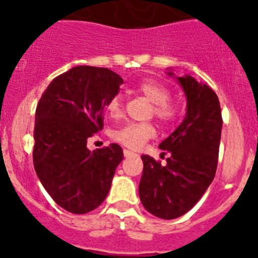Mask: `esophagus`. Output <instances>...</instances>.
<instances>
[{
    "instance_id": "1",
    "label": "esophagus",
    "mask_w": 258,
    "mask_h": 258,
    "mask_svg": "<svg viewBox=\"0 0 258 258\" xmlns=\"http://www.w3.org/2000/svg\"><path fill=\"white\" fill-rule=\"evenodd\" d=\"M124 156L125 157H134V156H137V154L129 151V150H124Z\"/></svg>"
}]
</instances>
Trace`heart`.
<instances>
[{"label": "heart", "instance_id": "b5f03b06", "mask_svg": "<svg viewBox=\"0 0 258 258\" xmlns=\"http://www.w3.org/2000/svg\"><path fill=\"white\" fill-rule=\"evenodd\" d=\"M138 90L147 99L152 102V113L160 121L170 122L178 115V108L169 101V90L161 84L145 80L138 85ZM121 98H111L106 104V112L111 117H117L121 113ZM155 136V127L150 122H126L112 133V138L116 142L132 150L141 149L149 140Z\"/></svg>", "mask_w": 258, "mask_h": 258}]
</instances>
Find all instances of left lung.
<instances>
[{"label": "left lung", "mask_w": 258, "mask_h": 258, "mask_svg": "<svg viewBox=\"0 0 258 258\" xmlns=\"http://www.w3.org/2000/svg\"><path fill=\"white\" fill-rule=\"evenodd\" d=\"M173 76V72H168ZM187 109L183 121L159 145L169 152L166 164L143 155L140 198L143 207L163 220H174L204 195L217 169L222 116L217 94L194 77H177ZM165 155V152H163Z\"/></svg>", "instance_id": "8db88e82"}]
</instances>
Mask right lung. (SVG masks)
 Segmentation results:
<instances>
[{"instance_id":"right-lung-1","label":"right lung","mask_w":258,"mask_h":258,"mask_svg":"<svg viewBox=\"0 0 258 258\" xmlns=\"http://www.w3.org/2000/svg\"><path fill=\"white\" fill-rule=\"evenodd\" d=\"M124 80L108 68L77 66L47 86L36 108L33 165L52 200L75 214L101 206L122 161V149L111 143L94 151L88 138L103 127L107 102Z\"/></svg>"}]
</instances>
